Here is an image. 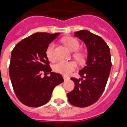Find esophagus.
Wrapping results in <instances>:
<instances>
[{
  "mask_svg": "<svg viewBox=\"0 0 127 127\" xmlns=\"http://www.w3.org/2000/svg\"><path fill=\"white\" fill-rule=\"evenodd\" d=\"M63 78H64V81H67V80H69V78L66 77V76H63Z\"/></svg>",
  "mask_w": 127,
  "mask_h": 127,
  "instance_id": "obj_1",
  "label": "esophagus"
}]
</instances>
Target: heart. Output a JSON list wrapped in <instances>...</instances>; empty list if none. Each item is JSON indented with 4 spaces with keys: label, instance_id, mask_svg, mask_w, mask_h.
Segmentation results:
<instances>
[{
    "label": "heart",
    "instance_id": "obj_1",
    "mask_svg": "<svg viewBox=\"0 0 127 127\" xmlns=\"http://www.w3.org/2000/svg\"><path fill=\"white\" fill-rule=\"evenodd\" d=\"M64 43L66 46L72 51H76L80 47V44L76 39L72 37H66L63 39ZM55 47V44L53 42L47 46L46 49L45 55L46 57L50 61H53L55 60V56L53 54V49ZM74 57L78 61L82 62L84 60V56L83 54L80 53H76L74 55ZM77 67L76 64L74 61L69 62H59L55 64L53 66V70L56 73L61 74L62 75L68 76L71 74L74 70H75Z\"/></svg>",
    "mask_w": 127,
    "mask_h": 127
}]
</instances>
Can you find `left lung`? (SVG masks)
Segmentation results:
<instances>
[{
    "mask_svg": "<svg viewBox=\"0 0 127 127\" xmlns=\"http://www.w3.org/2000/svg\"><path fill=\"white\" fill-rule=\"evenodd\" d=\"M74 36L83 41L88 50L86 65L80 70L82 78H72L75 86L68 93V100L78 107H86L98 100L105 90L111 68L110 49L101 37L88 30L74 33Z\"/></svg>",
    "mask_w": 127,
    "mask_h": 127,
    "instance_id": "1",
    "label": "left lung"
}]
</instances>
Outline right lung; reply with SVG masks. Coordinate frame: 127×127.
<instances>
[{
    "instance_id": "1",
    "label": "right lung",
    "mask_w": 127,
    "mask_h": 127,
    "mask_svg": "<svg viewBox=\"0 0 127 127\" xmlns=\"http://www.w3.org/2000/svg\"><path fill=\"white\" fill-rule=\"evenodd\" d=\"M60 33H35L24 39L12 51L9 75L16 95L28 107H37L49 101L56 86L63 82L61 74L51 72L46 57L47 46ZM42 72L50 77H41Z\"/></svg>"
}]
</instances>
